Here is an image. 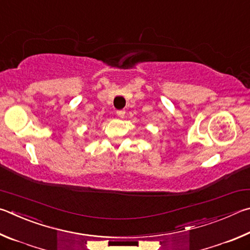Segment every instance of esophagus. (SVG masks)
<instances>
[{
	"mask_svg": "<svg viewBox=\"0 0 250 250\" xmlns=\"http://www.w3.org/2000/svg\"><path fill=\"white\" fill-rule=\"evenodd\" d=\"M116 114H117V116H118V117H124V115H125V111H123V109H120V111H117V112H116Z\"/></svg>",
	"mask_w": 250,
	"mask_h": 250,
	"instance_id": "34e87169",
	"label": "esophagus"
}]
</instances>
